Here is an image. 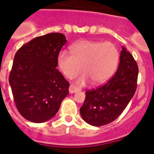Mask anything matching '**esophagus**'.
<instances>
[{"label":"esophagus","mask_w":154,"mask_h":154,"mask_svg":"<svg viewBox=\"0 0 154 154\" xmlns=\"http://www.w3.org/2000/svg\"><path fill=\"white\" fill-rule=\"evenodd\" d=\"M69 93H70V94H74V93H75V92H77V91H78V89H77V88L73 85H71L70 86H69Z\"/></svg>","instance_id":"34e87169"}]
</instances>
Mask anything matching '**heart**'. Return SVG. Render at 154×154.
Instances as JSON below:
<instances>
[{
    "label": "heart",
    "instance_id": "b5f03b06",
    "mask_svg": "<svg viewBox=\"0 0 154 154\" xmlns=\"http://www.w3.org/2000/svg\"><path fill=\"white\" fill-rule=\"evenodd\" d=\"M71 53L62 51L57 57V66L68 78H73L80 71L76 80L78 85H84L91 80L95 84L102 83L113 74L119 61V51L110 42L84 40L69 47Z\"/></svg>",
    "mask_w": 154,
    "mask_h": 154
}]
</instances>
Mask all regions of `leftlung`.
<instances>
[{
    "label": "left lung",
    "mask_w": 154,
    "mask_h": 154,
    "mask_svg": "<svg viewBox=\"0 0 154 154\" xmlns=\"http://www.w3.org/2000/svg\"><path fill=\"white\" fill-rule=\"evenodd\" d=\"M138 72L135 60L122 46L119 67L112 78L96 89L85 91V101L80 110L85 122L102 126L115 120L135 94Z\"/></svg>",
    "instance_id": "obj_1"
}]
</instances>
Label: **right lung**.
<instances>
[{
  "label": "right lung",
  "mask_w": 154,
  "mask_h": 154,
  "mask_svg": "<svg viewBox=\"0 0 154 154\" xmlns=\"http://www.w3.org/2000/svg\"><path fill=\"white\" fill-rule=\"evenodd\" d=\"M66 41L61 33L46 34L32 39L14 55L9 82L19 113L30 122L51 119L69 94V82L56 69Z\"/></svg>",
  "instance_id": "obj_1"
}]
</instances>
